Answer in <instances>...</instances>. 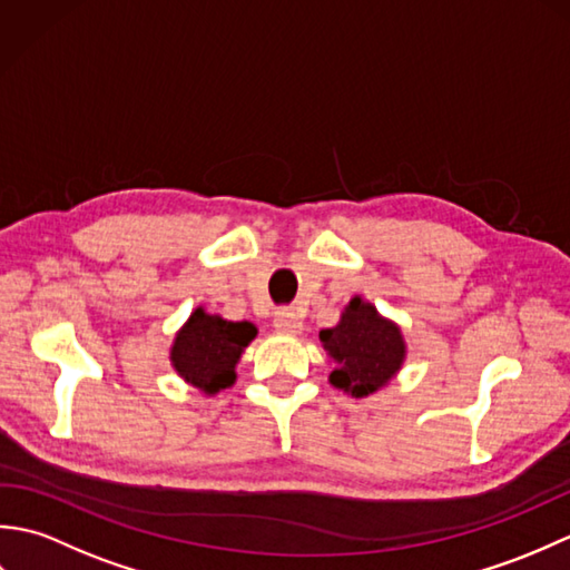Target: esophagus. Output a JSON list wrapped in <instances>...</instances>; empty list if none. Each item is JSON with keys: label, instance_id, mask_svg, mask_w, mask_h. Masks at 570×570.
I'll return each instance as SVG.
<instances>
[{"label": "esophagus", "instance_id": "1", "mask_svg": "<svg viewBox=\"0 0 570 570\" xmlns=\"http://www.w3.org/2000/svg\"><path fill=\"white\" fill-rule=\"evenodd\" d=\"M274 328L278 333H286V335H298L301 331H304V321H301L296 311L282 308V311H276V316H274Z\"/></svg>", "mask_w": 570, "mask_h": 570}]
</instances>
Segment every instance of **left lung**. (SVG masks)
Returning <instances> with one entry per match:
<instances>
[{
	"instance_id": "8db88e82",
	"label": "left lung",
	"mask_w": 570,
	"mask_h": 570,
	"mask_svg": "<svg viewBox=\"0 0 570 570\" xmlns=\"http://www.w3.org/2000/svg\"><path fill=\"white\" fill-rule=\"evenodd\" d=\"M321 345L333 360L331 384L355 399H365L390 384L406 360L402 328L355 296L335 328L321 331Z\"/></svg>"
}]
</instances>
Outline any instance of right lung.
Returning <instances> with one entry per match:
<instances>
[{"label": "right lung", "instance_id": "1", "mask_svg": "<svg viewBox=\"0 0 570 570\" xmlns=\"http://www.w3.org/2000/svg\"><path fill=\"white\" fill-rule=\"evenodd\" d=\"M254 337V323L225 321L198 306L174 337L171 365L178 377L213 396L235 384L237 362Z\"/></svg>", "mask_w": 570, "mask_h": 570}]
</instances>
